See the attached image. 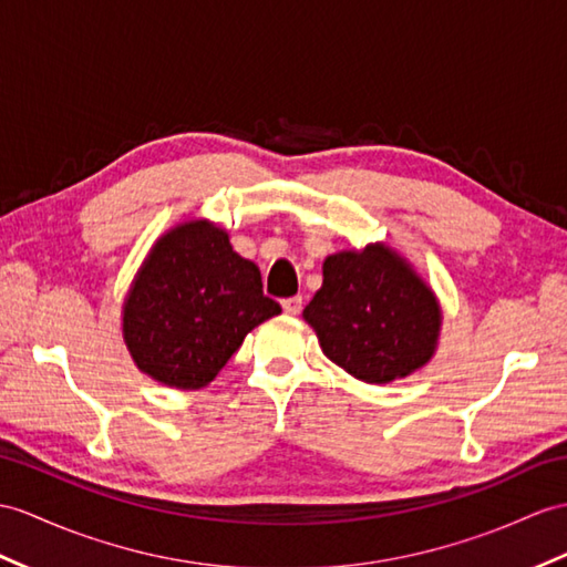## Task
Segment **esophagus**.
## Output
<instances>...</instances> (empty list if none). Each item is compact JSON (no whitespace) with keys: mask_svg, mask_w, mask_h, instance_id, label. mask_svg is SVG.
<instances>
[{"mask_svg":"<svg viewBox=\"0 0 567 567\" xmlns=\"http://www.w3.org/2000/svg\"><path fill=\"white\" fill-rule=\"evenodd\" d=\"M281 308L286 315H298L302 310V298L293 296V298H284L281 300Z\"/></svg>","mask_w":567,"mask_h":567,"instance_id":"34e87169","label":"esophagus"}]
</instances>
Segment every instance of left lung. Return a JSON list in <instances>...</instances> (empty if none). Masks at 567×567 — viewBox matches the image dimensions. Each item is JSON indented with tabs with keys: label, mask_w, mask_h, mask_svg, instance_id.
<instances>
[{
	"label": "left lung",
	"mask_w": 567,
	"mask_h": 567,
	"mask_svg": "<svg viewBox=\"0 0 567 567\" xmlns=\"http://www.w3.org/2000/svg\"><path fill=\"white\" fill-rule=\"evenodd\" d=\"M322 288L302 310L331 363L384 384L431 361L440 308L406 261L382 245L324 259Z\"/></svg>",
	"instance_id": "8db88e82"
}]
</instances>
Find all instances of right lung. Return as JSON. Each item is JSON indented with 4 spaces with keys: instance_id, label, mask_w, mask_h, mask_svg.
I'll return each mask as SVG.
<instances>
[{
    "instance_id": "add662e5",
    "label": "right lung",
    "mask_w": 567,
    "mask_h": 567,
    "mask_svg": "<svg viewBox=\"0 0 567 567\" xmlns=\"http://www.w3.org/2000/svg\"><path fill=\"white\" fill-rule=\"evenodd\" d=\"M281 306L261 293V274L206 220L163 236L124 300V343L142 372L177 390L206 388L247 331Z\"/></svg>"
}]
</instances>
